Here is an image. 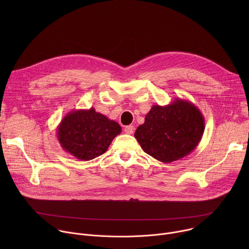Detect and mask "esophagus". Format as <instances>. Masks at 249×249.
Masks as SVG:
<instances>
[{"instance_id": "34e87169", "label": "esophagus", "mask_w": 249, "mask_h": 249, "mask_svg": "<svg viewBox=\"0 0 249 249\" xmlns=\"http://www.w3.org/2000/svg\"><path fill=\"white\" fill-rule=\"evenodd\" d=\"M124 131H125V133L126 134H133V132H134V127L132 126V125H129V126H126L125 128H124Z\"/></svg>"}]
</instances>
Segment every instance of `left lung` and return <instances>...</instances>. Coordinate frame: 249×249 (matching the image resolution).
<instances>
[{"label":"left lung","instance_id":"left-lung-1","mask_svg":"<svg viewBox=\"0 0 249 249\" xmlns=\"http://www.w3.org/2000/svg\"><path fill=\"white\" fill-rule=\"evenodd\" d=\"M205 130L203 114L188 100L153 105L135 138L145 153L161 162L178 160L192 153Z\"/></svg>","mask_w":249,"mask_h":249}]
</instances>
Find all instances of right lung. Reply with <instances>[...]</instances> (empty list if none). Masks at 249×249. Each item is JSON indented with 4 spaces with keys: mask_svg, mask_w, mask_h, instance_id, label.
Instances as JSON below:
<instances>
[{
    "mask_svg": "<svg viewBox=\"0 0 249 249\" xmlns=\"http://www.w3.org/2000/svg\"><path fill=\"white\" fill-rule=\"evenodd\" d=\"M120 125L93 107L69 112L57 128L62 148L80 160H89L104 154L121 133Z\"/></svg>",
    "mask_w": 249,
    "mask_h": 249,
    "instance_id": "right-lung-1",
    "label": "right lung"
}]
</instances>
